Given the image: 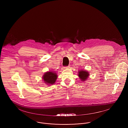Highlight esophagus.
I'll use <instances>...</instances> for the list:
<instances>
[{"label":"esophagus","mask_w":128,"mask_h":128,"mask_svg":"<svg viewBox=\"0 0 128 128\" xmlns=\"http://www.w3.org/2000/svg\"><path fill=\"white\" fill-rule=\"evenodd\" d=\"M70 68V66H68L64 67V68H65V69H66V70H68V69H69Z\"/></svg>","instance_id":"1"}]
</instances>
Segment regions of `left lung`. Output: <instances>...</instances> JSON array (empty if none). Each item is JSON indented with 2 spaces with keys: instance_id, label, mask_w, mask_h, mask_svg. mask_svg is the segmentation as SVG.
<instances>
[{
  "instance_id": "left-lung-1",
  "label": "left lung",
  "mask_w": 128,
  "mask_h": 128,
  "mask_svg": "<svg viewBox=\"0 0 128 128\" xmlns=\"http://www.w3.org/2000/svg\"><path fill=\"white\" fill-rule=\"evenodd\" d=\"M78 76L81 81L84 82L88 79L90 76V74L87 70H80L78 72Z\"/></svg>"
}]
</instances>
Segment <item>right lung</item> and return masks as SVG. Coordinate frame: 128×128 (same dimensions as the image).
Wrapping results in <instances>:
<instances>
[{
  "label": "right lung",
  "instance_id": "right-lung-1",
  "mask_svg": "<svg viewBox=\"0 0 128 128\" xmlns=\"http://www.w3.org/2000/svg\"><path fill=\"white\" fill-rule=\"evenodd\" d=\"M58 75L55 72L49 71L46 72L42 76V79L45 84L48 85H52L56 81Z\"/></svg>",
  "mask_w": 128,
  "mask_h": 128
}]
</instances>
